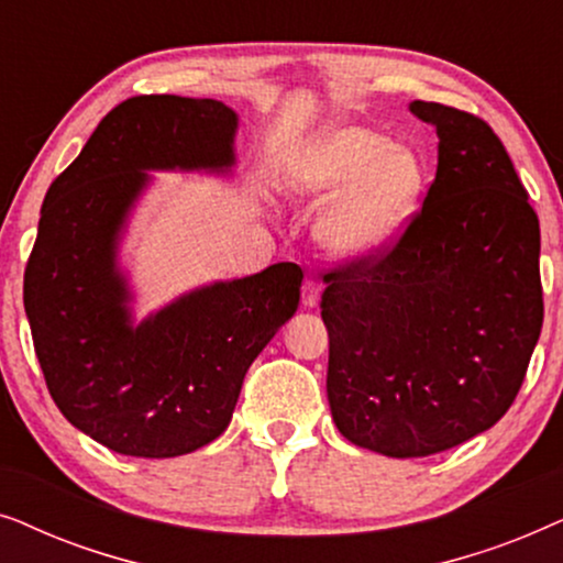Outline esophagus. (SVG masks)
<instances>
[{"instance_id":"esophagus-1","label":"esophagus","mask_w":563,"mask_h":563,"mask_svg":"<svg viewBox=\"0 0 563 563\" xmlns=\"http://www.w3.org/2000/svg\"><path fill=\"white\" fill-rule=\"evenodd\" d=\"M318 302H320V284L314 279H307L302 284V305L312 310V307H318Z\"/></svg>"}]
</instances>
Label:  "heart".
Masks as SVG:
<instances>
[{"label":"heart","instance_id":"heart-1","mask_svg":"<svg viewBox=\"0 0 563 563\" xmlns=\"http://www.w3.org/2000/svg\"><path fill=\"white\" fill-rule=\"evenodd\" d=\"M282 172L297 199L328 205L314 238L341 264L387 256L410 230L428 184L420 148L353 122H333L291 145Z\"/></svg>","mask_w":563,"mask_h":563}]
</instances>
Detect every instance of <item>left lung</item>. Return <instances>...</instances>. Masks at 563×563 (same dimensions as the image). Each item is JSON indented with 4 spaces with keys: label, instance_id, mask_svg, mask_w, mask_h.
Returning a JSON list of instances; mask_svg holds the SVG:
<instances>
[{
    "label": "left lung",
    "instance_id": "8db88e82",
    "mask_svg": "<svg viewBox=\"0 0 563 563\" xmlns=\"http://www.w3.org/2000/svg\"><path fill=\"white\" fill-rule=\"evenodd\" d=\"M435 128L422 210L387 256L325 274L328 402L341 433L391 459L449 451L510 410L543 325L541 228L487 122L410 104Z\"/></svg>",
    "mask_w": 563,
    "mask_h": 563
}]
</instances>
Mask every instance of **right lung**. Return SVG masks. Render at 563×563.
<instances>
[{"mask_svg":"<svg viewBox=\"0 0 563 563\" xmlns=\"http://www.w3.org/2000/svg\"><path fill=\"white\" fill-rule=\"evenodd\" d=\"M235 133L238 112L218 99L133 97L43 199L22 291L37 361L64 418L122 456L212 443L253 358L297 312L302 268L274 264L135 320L120 245L151 172L230 176Z\"/></svg>","mask_w":563,"mask_h":563,"instance_id":"add662e5","label":"right lung"}]
</instances>
